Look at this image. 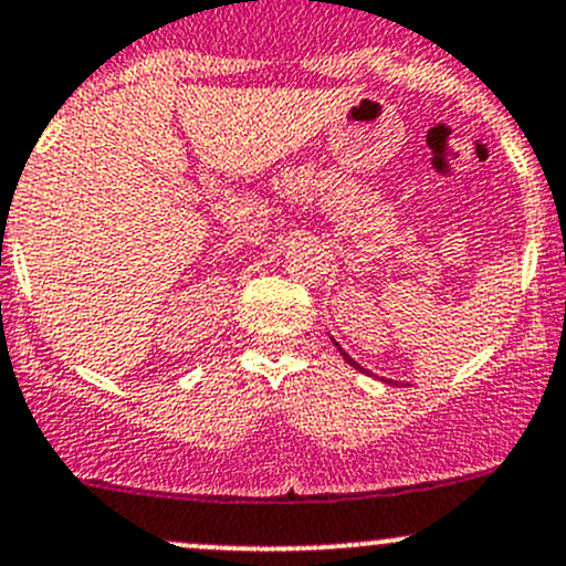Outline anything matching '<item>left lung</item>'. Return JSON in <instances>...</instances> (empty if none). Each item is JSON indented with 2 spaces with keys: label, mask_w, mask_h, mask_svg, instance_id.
Masks as SVG:
<instances>
[{
  "label": "left lung",
  "mask_w": 566,
  "mask_h": 566,
  "mask_svg": "<svg viewBox=\"0 0 566 566\" xmlns=\"http://www.w3.org/2000/svg\"><path fill=\"white\" fill-rule=\"evenodd\" d=\"M336 347H338V344H336ZM338 353H342V355H344V360H347V363H349V366H355V368H360V371H366V368H363V366H360V363H355L353 358H349V355H347V353H344V349H342V347H338Z\"/></svg>",
  "instance_id": "1"
}]
</instances>
